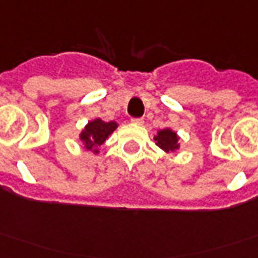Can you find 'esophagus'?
Segmentation results:
<instances>
[{
	"label": "esophagus",
	"mask_w": 258,
	"mask_h": 258,
	"mask_svg": "<svg viewBox=\"0 0 258 258\" xmlns=\"http://www.w3.org/2000/svg\"><path fill=\"white\" fill-rule=\"evenodd\" d=\"M131 121L133 122V123H136V125H143V123H144V119H143V118H132Z\"/></svg>",
	"instance_id": "34e87169"
}]
</instances>
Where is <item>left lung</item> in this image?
<instances>
[{
  "instance_id": "1",
  "label": "left lung",
  "mask_w": 258,
  "mask_h": 258,
  "mask_svg": "<svg viewBox=\"0 0 258 258\" xmlns=\"http://www.w3.org/2000/svg\"><path fill=\"white\" fill-rule=\"evenodd\" d=\"M155 142L159 148H162L166 152H174L178 148V137L170 129L158 132V136L155 137Z\"/></svg>"
}]
</instances>
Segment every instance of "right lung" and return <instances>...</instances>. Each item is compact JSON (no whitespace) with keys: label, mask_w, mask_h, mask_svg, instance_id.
I'll list each match as a JSON object with an SVG mask.
<instances>
[{"label":"right lung","mask_w":258,"mask_h":258,"mask_svg":"<svg viewBox=\"0 0 258 258\" xmlns=\"http://www.w3.org/2000/svg\"><path fill=\"white\" fill-rule=\"evenodd\" d=\"M116 122H104L101 119H95L86 125L85 131L81 133V140L85 144L86 150H90L97 154V147L101 146L107 137L115 131Z\"/></svg>","instance_id":"add662e5"}]
</instances>
